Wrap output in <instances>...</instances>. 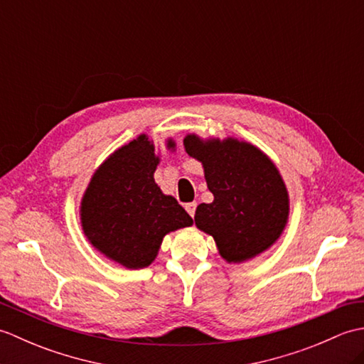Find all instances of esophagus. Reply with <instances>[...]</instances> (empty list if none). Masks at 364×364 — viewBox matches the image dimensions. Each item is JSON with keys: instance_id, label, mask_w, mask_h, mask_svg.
I'll list each match as a JSON object with an SVG mask.
<instances>
[{"instance_id": "obj_1", "label": "esophagus", "mask_w": 364, "mask_h": 364, "mask_svg": "<svg viewBox=\"0 0 364 364\" xmlns=\"http://www.w3.org/2000/svg\"><path fill=\"white\" fill-rule=\"evenodd\" d=\"M196 208H197V203H196V202H192V203H188V205H186V211L189 213L191 218H194V214H196Z\"/></svg>"}]
</instances>
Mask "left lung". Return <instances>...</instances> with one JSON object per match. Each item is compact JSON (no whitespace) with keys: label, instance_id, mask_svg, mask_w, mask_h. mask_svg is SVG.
Returning <instances> with one entry per match:
<instances>
[{"label":"left lung","instance_id":"obj_1","mask_svg":"<svg viewBox=\"0 0 364 364\" xmlns=\"http://www.w3.org/2000/svg\"><path fill=\"white\" fill-rule=\"evenodd\" d=\"M184 150L202 162L213 203L196 210L198 230L214 237L227 262H244L270 249L289 218V194L264 151L235 137H184Z\"/></svg>","mask_w":364,"mask_h":364}]
</instances>
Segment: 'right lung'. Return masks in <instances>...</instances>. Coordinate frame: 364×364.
<instances>
[{
	"label": "right lung",
	"instance_id": "obj_1",
	"mask_svg": "<svg viewBox=\"0 0 364 364\" xmlns=\"http://www.w3.org/2000/svg\"><path fill=\"white\" fill-rule=\"evenodd\" d=\"M172 146L168 139L167 149ZM159 161L153 141L141 134L103 161L81 200L87 241L127 269L150 266L167 233L192 225L183 206L154 183Z\"/></svg>",
	"mask_w": 364,
	"mask_h": 364
}]
</instances>
